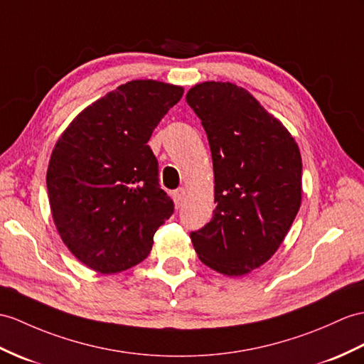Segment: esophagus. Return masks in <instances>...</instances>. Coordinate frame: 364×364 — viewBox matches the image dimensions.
Listing matches in <instances>:
<instances>
[{"instance_id": "34e87169", "label": "esophagus", "mask_w": 364, "mask_h": 364, "mask_svg": "<svg viewBox=\"0 0 364 364\" xmlns=\"http://www.w3.org/2000/svg\"><path fill=\"white\" fill-rule=\"evenodd\" d=\"M172 197H173V200H175L176 208H181V206L184 205L186 197H188V192H186L184 188H180V189H176V191L172 193Z\"/></svg>"}]
</instances>
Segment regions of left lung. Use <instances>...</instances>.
<instances>
[{
    "label": "left lung",
    "mask_w": 364,
    "mask_h": 364,
    "mask_svg": "<svg viewBox=\"0 0 364 364\" xmlns=\"http://www.w3.org/2000/svg\"><path fill=\"white\" fill-rule=\"evenodd\" d=\"M214 166L213 218L191 232L203 264L226 276L259 268L281 247L301 206L298 144L247 90L203 82L186 96Z\"/></svg>",
    "instance_id": "8db88e82"
}]
</instances>
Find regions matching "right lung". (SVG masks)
I'll return each instance as SVG.
<instances>
[{"label":"right lung","mask_w":364,"mask_h":364,"mask_svg":"<svg viewBox=\"0 0 364 364\" xmlns=\"http://www.w3.org/2000/svg\"><path fill=\"white\" fill-rule=\"evenodd\" d=\"M181 96V87L164 82H127L83 109L55 144L46 173L54 223L68 250L97 273L142 262L173 214L147 142Z\"/></svg>","instance_id":"obj_1"}]
</instances>
